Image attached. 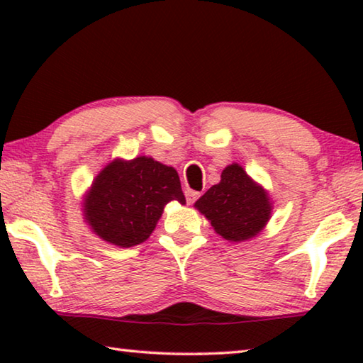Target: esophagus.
Here are the masks:
<instances>
[{
  "instance_id": "esophagus-1",
  "label": "esophagus",
  "mask_w": 363,
  "mask_h": 363,
  "mask_svg": "<svg viewBox=\"0 0 363 363\" xmlns=\"http://www.w3.org/2000/svg\"><path fill=\"white\" fill-rule=\"evenodd\" d=\"M199 196H200V192H195V190H190V189L186 190V200H187L189 205L195 203V200L199 199Z\"/></svg>"
}]
</instances>
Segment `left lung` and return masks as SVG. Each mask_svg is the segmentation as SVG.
Returning <instances> with one entry per match:
<instances>
[{
	"instance_id": "8db88e82",
	"label": "left lung",
	"mask_w": 363,
	"mask_h": 363,
	"mask_svg": "<svg viewBox=\"0 0 363 363\" xmlns=\"http://www.w3.org/2000/svg\"><path fill=\"white\" fill-rule=\"evenodd\" d=\"M210 220L214 232L229 242H247L264 230L272 218V200L266 189L240 164H227L220 181L194 205Z\"/></svg>"
}]
</instances>
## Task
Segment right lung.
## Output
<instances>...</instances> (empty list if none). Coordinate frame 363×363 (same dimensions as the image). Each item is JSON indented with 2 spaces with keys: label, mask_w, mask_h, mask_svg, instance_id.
Wrapping results in <instances>:
<instances>
[{
  "label": "right lung",
  "mask_w": 363,
  "mask_h": 363,
  "mask_svg": "<svg viewBox=\"0 0 363 363\" xmlns=\"http://www.w3.org/2000/svg\"><path fill=\"white\" fill-rule=\"evenodd\" d=\"M186 205L179 174L152 157L115 158L86 190L83 219L104 242L131 248L155 230L169 201Z\"/></svg>",
  "instance_id": "right-lung-1"
}]
</instances>
